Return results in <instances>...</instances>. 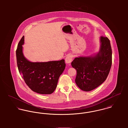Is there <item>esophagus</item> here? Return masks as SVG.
<instances>
[{
    "label": "esophagus",
    "mask_w": 128,
    "mask_h": 128,
    "mask_svg": "<svg viewBox=\"0 0 128 128\" xmlns=\"http://www.w3.org/2000/svg\"><path fill=\"white\" fill-rule=\"evenodd\" d=\"M73 60V56L72 55H68L65 58L66 62L67 64H70Z\"/></svg>",
    "instance_id": "esophagus-1"
}]
</instances>
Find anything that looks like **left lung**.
<instances>
[{
	"label": "left lung",
	"instance_id": "1",
	"mask_svg": "<svg viewBox=\"0 0 128 128\" xmlns=\"http://www.w3.org/2000/svg\"><path fill=\"white\" fill-rule=\"evenodd\" d=\"M100 52L94 56L76 58L72 66L77 72L75 83L82 90L92 91L107 78L112 64V49L109 39L100 38Z\"/></svg>",
	"mask_w": 128,
	"mask_h": 128
}]
</instances>
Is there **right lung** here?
<instances>
[{
    "mask_svg": "<svg viewBox=\"0 0 128 128\" xmlns=\"http://www.w3.org/2000/svg\"><path fill=\"white\" fill-rule=\"evenodd\" d=\"M24 36L18 42L16 50L17 63L20 74L34 92L40 94H51L56 87L60 76L66 68L64 59L48 62H31L22 53Z\"/></svg>",
    "mask_w": 128,
    "mask_h": 128,
    "instance_id": "obj_1",
    "label": "right lung"
}]
</instances>
